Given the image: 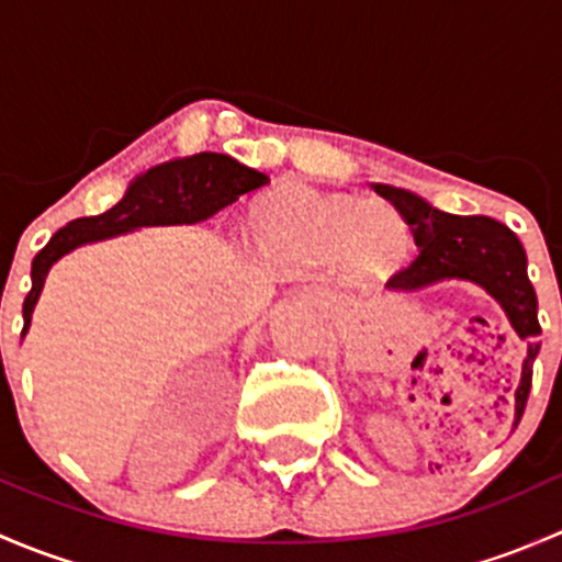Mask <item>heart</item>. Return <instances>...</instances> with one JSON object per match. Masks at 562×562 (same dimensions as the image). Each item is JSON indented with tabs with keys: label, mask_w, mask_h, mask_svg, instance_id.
<instances>
[{
	"label": "heart",
	"mask_w": 562,
	"mask_h": 562,
	"mask_svg": "<svg viewBox=\"0 0 562 562\" xmlns=\"http://www.w3.org/2000/svg\"><path fill=\"white\" fill-rule=\"evenodd\" d=\"M252 239L266 260L285 271L337 263L345 274L372 277L405 255L407 228L383 203L285 184L255 206Z\"/></svg>",
	"instance_id": "1"
}]
</instances>
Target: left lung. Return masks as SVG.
Masks as SVG:
<instances>
[{"mask_svg": "<svg viewBox=\"0 0 562 562\" xmlns=\"http://www.w3.org/2000/svg\"><path fill=\"white\" fill-rule=\"evenodd\" d=\"M378 195L391 201V206L411 225L418 252L405 269L396 271L386 282L389 291H422L440 280H468L484 288L512 321L519 339H527V359L522 364V381L514 394V427L522 418L527 394L532 383V361L538 342V299L527 280V255L522 241L512 228L492 217H457L429 206L424 198L389 184H372Z\"/></svg>", "mask_w": 562, "mask_h": 562, "instance_id": "1", "label": "left lung"}]
</instances>
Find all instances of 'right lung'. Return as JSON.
<instances>
[{"mask_svg":"<svg viewBox=\"0 0 562 562\" xmlns=\"http://www.w3.org/2000/svg\"><path fill=\"white\" fill-rule=\"evenodd\" d=\"M269 184V176L241 166L239 160L217 151L162 162L130 181L127 192L116 206L98 217H81L56 231L50 241L32 260V291L24 299V331L32 323L48 269L81 245L149 228V225H192L209 220L220 209L231 206L247 192Z\"/></svg>","mask_w":562,"mask_h":562,"instance_id":"add662e5","label":"right lung"}]
</instances>
